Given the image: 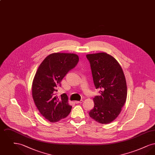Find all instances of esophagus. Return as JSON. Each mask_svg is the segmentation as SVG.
<instances>
[{"label":"esophagus","mask_w":155,"mask_h":155,"mask_svg":"<svg viewBox=\"0 0 155 155\" xmlns=\"http://www.w3.org/2000/svg\"><path fill=\"white\" fill-rule=\"evenodd\" d=\"M83 102V100H81L80 101H75V103L77 104H79V103H81Z\"/></svg>","instance_id":"obj_1"}]
</instances>
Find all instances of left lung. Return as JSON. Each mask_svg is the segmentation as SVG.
<instances>
[{
    "label": "left lung",
    "instance_id": "left-lung-1",
    "mask_svg": "<svg viewBox=\"0 0 155 155\" xmlns=\"http://www.w3.org/2000/svg\"><path fill=\"white\" fill-rule=\"evenodd\" d=\"M93 81L100 95L95 96L94 107L89 116L101 124H108L118 117L127 99L125 76L117 61L106 53L86 56Z\"/></svg>",
    "mask_w": 155,
    "mask_h": 155
}]
</instances>
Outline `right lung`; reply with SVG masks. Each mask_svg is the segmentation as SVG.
Returning a JSON list of instances; mask_svg holds the SVG:
<instances>
[{"instance_id": "1", "label": "right lung", "mask_w": 155, "mask_h": 155, "mask_svg": "<svg viewBox=\"0 0 155 155\" xmlns=\"http://www.w3.org/2000/svg\"><path fill=\"white\" fill-rule=\"evenodd\" d=\"M78 56L73 53H56L48 56L37 70L32 87L33 99L39 113L50 122L66 117L72 106L68 96L56 95L60 82L69 71L77 66Z\"/></svg>"}]
</instances>
